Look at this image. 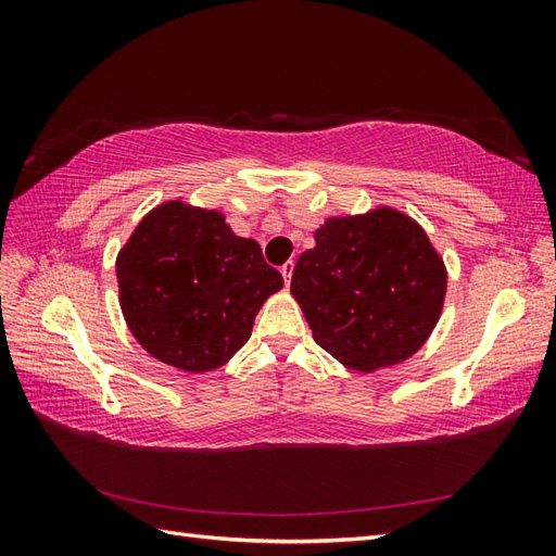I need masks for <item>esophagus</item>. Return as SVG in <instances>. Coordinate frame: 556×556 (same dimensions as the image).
Here are the masks:
<instances>
[{
	"mask_svg": "<svg viewBox=\"0 0 556 556\" xmlns=\"http://www.w3.org/2000/svg\"><path fill=\"white\" fill-rule=\"evenodd\" d=\"M280 274H282V278H285V285H290L292 274H294V262H292V260L285 262V264L280 266Z\"/></svg>",
	"mask_w": 556,
	"mask_h": 556,
	"instance_id": "obj_1",
	"label": "esophagus"
}]
</instances>
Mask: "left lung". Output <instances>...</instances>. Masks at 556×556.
Returning a JSON list of instances; mask_svg holds the SVG:
<instances>
[{"label": "left lung", "mask_w": 556, "mask_h": 556, "mask_svg": "<svg viewBox=\"0 0 556 556\" xmlns=\"http://www.w3.org/2000/svg\"><path fill=\"white\" fill-rule=\"evenodd\" d=\"M445 266L425 229L394 208L329 217L299 257L292 294L329 355L357 371L399 364L441 317Z\"/></svg>", "instance_id": "obj_1"}]
</instances>
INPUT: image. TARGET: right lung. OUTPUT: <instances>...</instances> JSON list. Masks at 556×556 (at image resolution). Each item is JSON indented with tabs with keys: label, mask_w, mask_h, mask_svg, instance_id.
I'll return each instance as SVG.
<instances>
[{
	"label": "right lung",
	"mask_w": 556,
	"mask_h": 556,
	"mask_svg": "<svg viewBox=\"0 0 556 556\" xmlns=\"http://www.w3.org/2000/svg\"><path fill=\"white\" fill-rule=\"evenodd\" d=\"M127 325L150 355L188 374L223 366L282 276L217 211L169 201L148 213L115 264Z\"/></svg>",
	"instance_id": "1"
}]
</instances>
